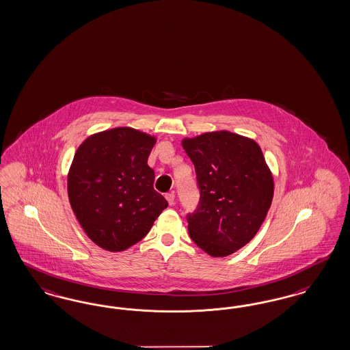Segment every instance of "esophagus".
Listing matches in <instances>:
<instances>
[{
	"instance_id": "34e87169",
	"label": "esophagus",
	"mask_w": 350,
	"mask_h": 350,
	"mask_svg": "<svg viewBox=\"0 0 350 350\" xmlns=\"http://www.w3.org/2000/svg\"><path fill=\"white\" fill-rule=\"evenodd\" d=\"M165 199L168 200L169 205L174 204V199H176V195L174 193H168L165 195Z\"/></svg>"
}]
</instances>
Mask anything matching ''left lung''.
Segmentation results:
<instances>
[{"label":"left lung","instance_id":"left-lung-1","mask_svg":"<svg viewBox=\"0 0 350 350\" xmlns=\"http://www.w3.org/2000/svg\"><path fill=\"white\" fill-rule=\"evenodd\" d=\"M193 161L199 204L187 213L193 243L213 257L241 250L260 230L274 182L260 146L235 133H204L183 139Z\"/></svg>","mask_w":350,"mask_h":350}]
</instances>
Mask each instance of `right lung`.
Instances as JSON below:
<instances>
[{"label": "right lung", "mask_w": 350, "mask_h": 350, "mask_svg": "<svg viewBox=\"0 0 350 350\" xmlns=\"http://www.w3.org/2000/svg\"><path fill=\"white\" fill-rule=\"evenodd\" d=\"M155 138L115 128L85 139L68 173V198L86 235L119 252L144 239L168 202L154 189L147 159Z\"/></svg>", "instance_id": "add662e5"}]
</instances>
